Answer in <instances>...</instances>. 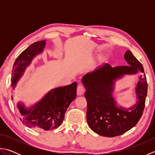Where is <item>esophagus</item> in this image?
<instances>
[{"mask_svg": "<svg viewBox=\"0 0 155 155\" xmlns=\"http://www.w3.org/2000/svg\"><path fill=\"white\" fill-rule=\"evenodd\" d=\"M84 91H85V88L84 87V86L83 84H79L77 87V94L79 95H83L84 93Z\"/></svg>", "mask_w": 155, "mask_h": 155, "instance_id": "esophagus-1", "label": "esophagus"}]
</instances>
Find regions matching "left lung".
Segmentation results:
<instances>
[{"label":"left lung","instance_id":"left-lung-1","mask_svg":"<svg viewBox=\"0 0 155 155\" xmlns=\"http://www.w3.org/2000/svg\"><path fill=\"white\" fill-rule=\"evenodd\" d=\"M127 66L112 67L107 64L85 74L82 83L86 88L87 118L88 126L94 133L107 137L121 135L138 123L143 115L147 94V81L142 64L127 51L124 57ZM141 71L136 87L138 101L128 109L116 106L111 95L114 81L124 74Z\"/></svg>","mask_w":155,"mask_h":155}]
</instances>
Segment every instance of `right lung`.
I'll return each instance as SVG.
<instances>
[{"label": "right lung", "instance_id": "obj_1", "mask_svg": "<svg viewBox=\"0 0 155 155\" xmlns=\"http://www.w3.org/2000/svg\"><path fill=\"white\" fill-rule=\"evenodd\" d=\"M45 46V41L34 42L16 58L11 78L13 87H15L33 58L42 52ZM77 88L76 82L68 86L56 88L29 108H26L22 103H18L21 120L27 127L38 130H51L57 128L64 120L68 106L76 98ZM12 98L13 99L12 97Z\"/></svg>", "mask_w": 155, "mask_h": 155}]
</instances>
